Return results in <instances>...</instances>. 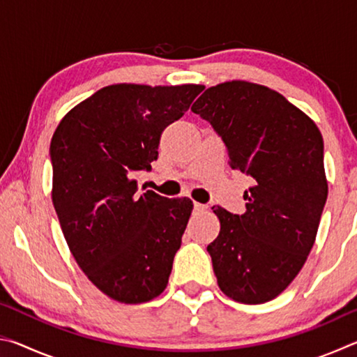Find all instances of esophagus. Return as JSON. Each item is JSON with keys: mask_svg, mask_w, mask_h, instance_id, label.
<instances>
[{"mask_svg": "<svg viewBox=\"0 0 357 357\" xmlns=\"http://www.w3.org/2000/svg\"><path fill=\"white\" fill-rule=\"evenodd\" d=\"M208 206L206 204H202V203H197V202H193V209L197 211V213H202V211H204L206 209Z\"/></svg>", "mask_w": 357, "mask_h": 357, "instance_id": "esophagus-1", "label": "esophagus"}]
</instances>
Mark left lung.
<instances>
[{
    "instance_id": "left-lung-1",
    "label": "left lung",
    "mask_w": 357,
    "mask_h": 357,
    "mask_svg": "<svg viewBox=\"0 0 357 357\" xmlns=\"http://www.w3.org/2000/svg\"><path fill=\"white\" fill-rule=\"evenodd\" d=\"M192 112L225 143L229 167L253 179L244 214L213 208L217 283L228 298L263 304L293 282L315 243L328 198L323 137L282 94L249 82L208 88Z\"/></svg>"
}]
</instances>
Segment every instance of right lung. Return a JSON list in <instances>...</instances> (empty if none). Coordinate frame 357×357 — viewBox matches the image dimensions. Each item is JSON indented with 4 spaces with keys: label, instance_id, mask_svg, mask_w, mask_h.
Masks as SVG:
<instances>
[{
    "label": "right lung",
    "instance_id": "1",
    "mask_svg": "<svg viewBox=\"0 0 357 357\" xmlns=\"http://www.w3.org/2000/svg\"><path fill=\"white\" fill-rule=\"evenodd\" d=\"M200 84H112L66 114L53 134L52 200L75 261L102 293L140 304L164 291L192 213L189 198L138 193L160 135Z\"/></svg>",
    "mask_w": 357,
    "mask_h": 357
}]
</instances>
